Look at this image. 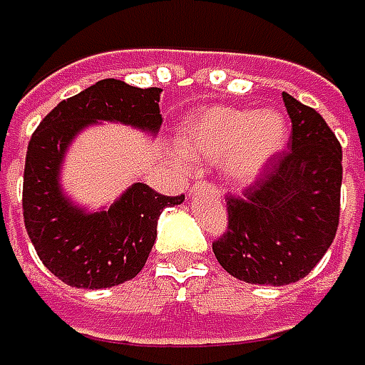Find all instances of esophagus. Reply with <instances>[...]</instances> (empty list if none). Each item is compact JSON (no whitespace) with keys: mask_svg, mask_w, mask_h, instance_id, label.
<instances>
[{"mask_svg":"<svg viewBox=\"0 0 365 365\" xmlns=\"http://www.w3.org/2000/svg\"><path fill=\"white\" fill-rule=\"evenodd\" d=\"M197 189H207V191H211V192H215V195H217V197H220V189H217V187H213V185H210V182H197V185H192L191 187V191H189V197H191V195H195V192H197Z\"/></svg>","mask_w":365,"mask_h":365,"instance_id":"1","label":"esophagus"}]
</instances>
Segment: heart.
Returning a JSON list of instances; mask_svg holds the SVG:
<instances>
[{"label": "heart", "instance_id": "1", "mask_svg": "<svg viewBox=\"0 0 365 365\" xmlns=\"http://www.w3.org/2000/svg\"><path fill=\"white\" fill-rule=\"evenodd\" d=\"M287 133L279 110L215 104L185 119L176 152L189 162H220L230 180L250 185L282 154Z\"/></svg>", "mask_w": 365, "mask_h": 365}]
</instances>
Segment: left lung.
Masks as SVG:
<instances>
[{
	"label": "left lung",
	"instance_id": "8db88e82",
	"mask_svg": "<svg viewBox=\"0 0 365 365\" xmlns=\"http://www.w3.org/2000/svg\"><path fill=\"white\" fill-rule=\"evenodd\" d=\"M292 119L289 152L273 160L245 197L228 199V232L213 242L232 277L287 285L306 277L339 226L341 145L319 113L283 92Z\"/></svg>",
	"mask_w": 365,
	"mask_h": 365
}]
</instances>
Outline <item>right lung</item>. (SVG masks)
I'll return each mask as SVG.
<instances>
[{"mask_svg":"<svg viewBox=\"0 0 365 365\" xmlns=\"http://www.w3.org/2000/svg\"><path fill=\"white\" fill-rule=\"evenodd\" d=\"M160 92L101 80L59 102L32 133L24 166V224L43 264L71 287L102 289L133 279L152 252L162 210L185 201V195L166 197L133 182L108 207L88 211L61 185L65 154L83 129L120 123L155 135L162 125Z\"/></svg>","mask_w":365,"mask_h":365,"instance_id":"1","label":"right lung"}]
</instances>
